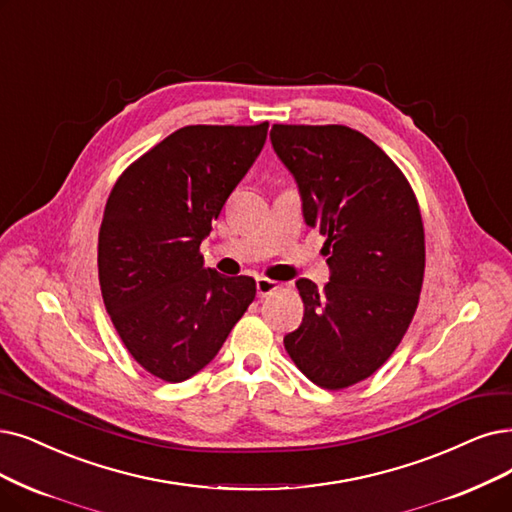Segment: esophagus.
Wrapping results in <instances>:
<instances>
[{
	"label": "esophagus",
	"mask_w": 512,
	"mask_h": 512,
	"mask_svg": "<svg viewBox=\"0 0 512 512\" xmlns=\"http://www.w3.org/2000/svg\"><path fill=\"white\" fill-rule=\"evenodd\" d=\"M279 288H281V285L277 281L269 279V277H258L256 279V292H258L260 298H267V296L275 294Z\"/></svg>",
	"instance_id": "esophagus-1"
}]
</instances>
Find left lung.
<instances>
[{
    "mask_svg": "<svg viewBox=\"0 0 512 512\" xmlns=\"http://www.w3.org/2000/svg\"><path fill=\"white\" fill-rule=\"evenodd\" d=\"M271 140L332 269L323 290L296 281L304 317L283 344L306 378L340 391L380 370L414 319L426 260L420 206L397 163L353 128L275 124Z\"/></svg>",
    "mask_w": 512,
    "mask_h": 512,
    "instance_id": "obj_1",
    "label": "left lung"
}]
</instances>
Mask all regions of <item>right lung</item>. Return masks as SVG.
<instances>
[{
  "mask_svg": "<svg viewBox=\"0 0 512 512\" xmlns=\"http://www.w3.org/2000/svg\"><path fill=\"white\" fill-rule=\"evenodd\" d=\"M256 126H185L121 172L98 233L115 330L149 374L182 382L220 351L256 296L252 277L203 269L201 239L267 140Z\"/></svg>",
  "mask_w": 512,
  "mask_h": 512,
  "instance_id": "add662e5",
  "label": "right lung"
}]
</instances>
